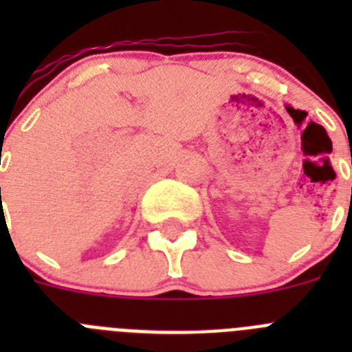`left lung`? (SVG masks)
<instances>
[{"mask_svg":"<svg viewBox=\"0 0 352 352\" xmlns=\"http://www.w3.org/2000/svg\"><path fill=\"white\" fill-rule=\"evenodd\" d=\"M351 192H352V188H351Z\"/></svg>","mask_w":352,"mask_h":352,"instance_id":"1","label":"left lung"}]
</instances>
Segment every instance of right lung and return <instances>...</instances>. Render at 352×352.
<instances>
[{
	"label": "right lung",
	"mask_w": 352,
	"mask_h": 352,
	"mask_svg": "<svg viewBox=\"0 0 352 352\" xmlns=\"http://www.w3.org/2000/svg\"><path fill=\"white\" fill-rule=\"evenodd\" d=\"M0 190H1V188H0Z\"/></svg>",
	"instance_id": "right-lung-1"
}]
</instances>
